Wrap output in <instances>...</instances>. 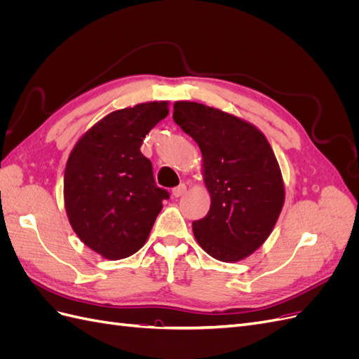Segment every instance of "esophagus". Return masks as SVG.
Masks as SVG:
<instances>
[{
  "instance_id": "obj_1",
  "label": "esophagus",
  "mask_w": 359,
  "mask_h": 359,
  "mask_svg": "<svg viewBox=\"0 0 359 359\" xmlns=\"http://www.w3.org/2000/svg\"><path fill=\"white\" fill-rule=\"evenodd\" d=\"M187 191V187H186V184H180L178 187H175V189H172V194L175 198H180V196H182L184 193Z\"/></svg>"
}]
</instances>
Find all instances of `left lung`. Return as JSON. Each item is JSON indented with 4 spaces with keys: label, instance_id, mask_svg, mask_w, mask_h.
Returning <instances> with one entry per match:
<instances>
[{
    "label": "left lung",
    "instance_id": "left-lung-1",
    "mask_svg": "<svg viewBox=\"0 0 359 359\" xmlns=\"http://www.w3.org/2000/svg\"><path fill=\"white\" fill-rule=\"evenodd\" d=\"M173 121L196 140L211 206L193 222L206 253L238 262L262 245L285 203V186L274 151L264 133L241 118L196 102L173 104Z\"/></svg>",
    "mask_w": 359,
    "mask_h": 359
}]
</instances>
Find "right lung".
Returning a JSON list of instances; mask_svg holds the SVG:
<instances>
[{"instance_id":"add662e5","label":"right lung","mask_w":359,"mask_h":359,"mask_svg":"<svg viewBox=\"0 0 359 359\" xmlns=\"http://www.w3.org/2000/svg\"><path fill=\"white\" fill-rule=\"evenodd\" d=\"M169 114L168 102L140 103L94 124L72 149L64 172V205L81 241L118 260L142 247L169 199L140 153L144 137Z\"/></svg>"}]
</instances>
